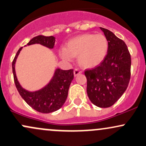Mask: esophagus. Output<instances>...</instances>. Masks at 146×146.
I'll list each match as a JSON object with an SVG mask.
<instances>
[{"instance_id":"34e87169","label":"esophagus","mask_w":146,"mask_h":146,"mask_svg":"<svg viewBox=\"0 0 146 146\" xmlns=\"http://www.w3.org/2000/svg\"><path fill=\"white\" fill-rule=\"evenodd\" d=\"M81 73H82V72L78 69H75L74 70V74L75 76H76L77 75H78L79 74H81Z\"/></svg>"}]
</instances>
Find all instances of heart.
<instances>
[{"instance_id": "heart-1", "label": "heart", "mask_w": 146, "mask_h": 146, "mask_svg": "<svg viewBox=\"0 0 146 146\" xmlns=\"http://www.w3.org/2000/svg\"><path fill=\"white\" fill-rule=\"evenodd\" d=\"M109 43L102 34L85 33L70 39L66 48H61L59 55L71 62L78 56V62L85 68H93L100 65L107 56Z\"/></svg>"}]
</instances>
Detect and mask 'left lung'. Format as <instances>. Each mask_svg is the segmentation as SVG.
<instances>
[{"instance_id": "8db88e82", "label": "left lung", "mask_w": 146, "mask_h": 146, "mask_svg": "<svg viewBox=\"0 0 146 146\" xmlns=\"http://www.w3.org/2000/svg\"><path fill=\"white\" fill-rule=\"evenodd\" d=\"M109 43L104 61L85 72L87 93L91 102L101 108L110 107L127 89L131 78V58L127 46L113 33L100 27Z\"/></svg>"}]
</instances>
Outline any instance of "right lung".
I'll list each match as a JSON object with an SVG mask.
<instances>
[{
    "instance_id": "obj_1",
    "label": "right lung",
    "mask_w": 146,
    "mask_h": 146,
    "mask_svg": "<svg viewBox=\"0 0 146 146\" xmlns=\"http://www.w3.org/2000/svg\"><path fill=\"white\" fill-rule=\"evenodd\" d=\"M55 37L38 35L31 39L27 46L39 44L48 48H54ZM22 47L18 50L12 62L13 78L15 87L24 100L35 111L42 113L54 112L61 108L66 102L68 90L74 78V70H63L56 68L52 78L45 87L35 92H29L24 89L17 78L15 70V64Z\"/></svg>"
}]
</instances>
